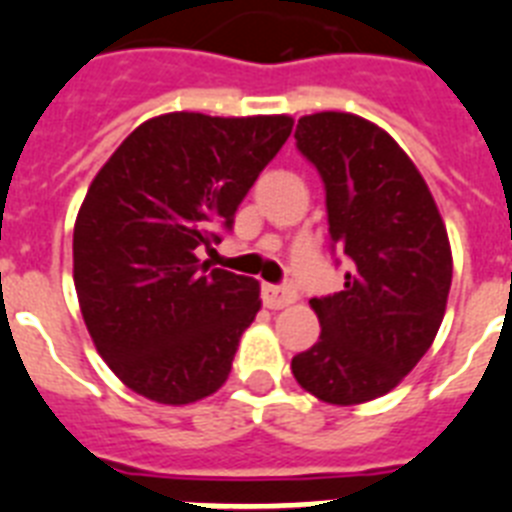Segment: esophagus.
<instances>
[{
  "label": "esophagus",
  "mask_w": 512,
  "mask_h": 512,
  "mask_svg": "<svg viewBox=\"0 0 512 512\" xmlns=\"http://www.w3.org/2000/svg\"><path fill=\"white\" fill-rule=\"evenodd\" d=\"M261 298H264V306L272 308V311H280V308L298 301V295H295L293 287H280V285H264Z\"/></svg>",
  "instance_id": "esophagus-1"
}]
</instances>
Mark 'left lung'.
Instances as JSON below:
<instances>
[{"instance_id": "8db88e82", "label": "left lung", "mask_w": 512, "mask_h": 512, "mask_svg": "<svg viewBox=\"0 0 512 512\" xmlns=\"http://www.w3.org/2000/svg\"><path fill=\"white\" fill-rule=\"evenodd\" d=\"M295 141L322 175L329 235L350 272L340 293L308 301L322 335L290 369L322 403H369L432 348L453 282L450 238L432 190L387 130L316 112L298 120Z\"/></svg>"}]
</instances>
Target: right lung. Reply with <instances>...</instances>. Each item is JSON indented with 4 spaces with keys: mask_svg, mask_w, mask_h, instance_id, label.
<instances>
[{
    "mask_svg": "<svg viewBox=\"0 0 512 512\" xmlns=\"http://www.w3.org/2000/svg\"><path fill=\"white\" fill-rule=\"evenodd\" d=\"M293 122L287 114H159L88 185L73 230L80 314L114 377L143 398L188 405L227 382L261 287L209 269L196 251L230 230Z\"/></svg>",
    "mask_w": 512,
    "mask_h": 512,
    "instance_id": "obj_1",
    "label": "right lung"
}]
</instances>
